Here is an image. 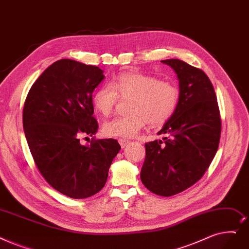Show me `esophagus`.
Returning a JSON list of instances; mask_svg holds the SVG:
<instances>
[{
    "instance_id": "1",
    "label": "esophagus",
    "mask_w": 249,
    "mask_h": 249,
    "mask_svg": "<svg viewBox=\"0 0 249 249\" xmlns=\"http://www.w3.org/2000/svg\"><path fill=\"white\" fill-rule=\"evenodd\" d=\"M119 143H120L122 148H124L128 143H130V142H129V140H127V139H119Z\"/></svg>"
}]
</instances>
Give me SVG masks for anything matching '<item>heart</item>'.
Listing matches in <instances>:
<instances>
[{"label":"heart","instance_id":"obj_1","mask_svg":"<svg viewBox=\"0 0 249 249\" xmlns=\"http://www.w3.org/2000/svg\"><path fill=\"white\" fill-rule=\"evenodd\" d=\"M122 99L132 98L131 114L117 117L104 125L106 135L132 138L148 123L164 124L177 109L180 98L178 85L171 80H160L154 75L127 72L119 75L111 84L101 86L92 95L96 110L104 116L111 115Z\"/></svg>","mask_w":249,"mask_h":249}]
</instances>
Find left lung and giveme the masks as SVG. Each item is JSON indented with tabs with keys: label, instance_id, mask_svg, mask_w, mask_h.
<instances>
[{
	"label": "left lung",
	"instance_id": "8db88e82",
	"mask_svg": "<svg viewBox=\"0 0 249 249\" xmlns=\"http://www.w3.org/2000/svg\"><path fill=\"white\" fill-rule=\"evenodd\" d=\"M160 62L176 72L180 98L159 132L165 137L145 143L140 179L153 193L172 196L196 184L208 170L218 150L222 124L207 74L178 59Z\"/></svg>",
	"mask_w": 249,
	"mask_h": 249
}]
</instances>
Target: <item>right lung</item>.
I'll list each match as a JSON object with an SVG mask.
<instances>
[{
  "mask_svg": "<svg viewBox=\"0 0 249 249\" xmlns=\"http://www.w3.org/2000/svg\"><path fill=\"white\" fill-rule=\"evenodd\" d=\"M104 78L99 67L62 59L41 73L24 103L23 129L35 163L52 187L71 198L101 191L121 149L112 138L80 143L98 131L92 92Z\"/></svg>",
  "mask_w": 249,
  "mask_h": 249,
  "instance_id": "right-lung-1",
  "label": "right lung"
}]
</instances>
